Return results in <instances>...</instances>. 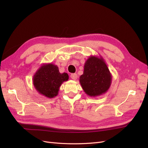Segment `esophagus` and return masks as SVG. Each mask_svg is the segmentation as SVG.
Listing matches in <instances>:
<instances>
[{"label": "esophagus", "mask_w": 148, "mask_h": 148, "mask_svg": "<svg viewBox=\"0 0 148 148\" xmlns=\"http://www.w3.org/2000/svg\"><path fill=\"white\" fill-rule=\"evenodd\" d=\"M70 77H71V78L74 80H75L77 79V74L75 73H74V74H71V75H70Z\"/></svg>", "instance_id": "34e87169"}]
</instances>
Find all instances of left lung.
<instances>
[{
    "label": "left lung",
    "mask_w": 148,
    "mask_h": 148,
    "mask_svg": "<svg viewBox=\"0 0 148 148\" xmlns=\"http://www.w3.org/2000/svg\"><path fill=\"white\" fill-rule=\"evenodd\" d=\"M112 76L106 62L101 56H90L84 66L83 74L80 77V83L86 94L95 97L108 90Z\"/></svg>",
    "instance_id": "obj_1"
}]
</instances>
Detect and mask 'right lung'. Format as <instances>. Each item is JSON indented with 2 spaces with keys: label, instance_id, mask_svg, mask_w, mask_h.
Instances as JSON below:
<instances>
[{
  "label": "right lung",
  "instance_id": "right-lung-1",
  "mask_svg": "<svg viewBox=\"0 0 148 148\" xmlns=\"http://www.w3.org/2000/svg\"><path fill=\"white\" fill-rule=\"evenodd\" d=\"M69 79L67 73H60L57 65L43 64L33 77L35 88L40 94L52 98L58 95L62 84Z\"/></svg>",
  "mask_w": 148,
  "mask_h": 148
}]
</instances>
